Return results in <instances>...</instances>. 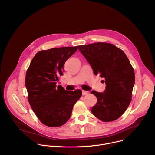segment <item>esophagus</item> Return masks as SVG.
<instances>
[{"instance_id": "obj_1", "label": "esophagus", "mask_w": 155, "mask_h": 155, "mask_svg": "<svg viewBox=\"0 0 155 155\" xmlns=\"http://www.w3.org/2000/svg\"><path fill=\"white\" fill-rule=\"evenodd\" d=\"M83 95H87V94H89V91H84V90H83Z\"/></svg>"}]
</instances>
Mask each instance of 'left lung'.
<instances>
[{"instance_id":"obj_1","label":"left lung","mask_w":155,"mask_h":155,"mask_svg":"<svg viewBox=\"0 0 155 155\" xmlns=\"http://www.w3.org/2000/svg\"><path fill=\"white\" fill-rule=\"evenodd\" d=\"M78 49L92 67L94 74L104 78L106 84L103 93L91 91L97 97V103L91 109L93 114L103 122L116 120L131 103L135 82L134 69L128 57L110 43L81 45Z\"/></svg>"}]
</instances>
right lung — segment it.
I'll return each instance as SVG.
<instances>
[{"label":"right lung","mask_w":155,"mask_h":155,"mask_svg":"<svg viewBox=\"0 0 155 155\" xmlns=\"http://www.w3.org/2000/svg\"><path fill=\"white\" fill-rule=\"evenodd\" d=\"M77 50L78 46L40 51L27 70L25 84L28 101L36 116L45 126L53 128L64 124L82 96L81 89L68 91L56 85L63 74L64 63Z\"/></svg>","instance_id":"add662e5"}]
</instances>
